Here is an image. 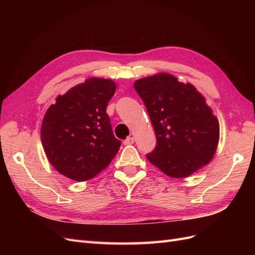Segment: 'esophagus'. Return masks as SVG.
<instances>
[{
  "label": "esophagus",
  "mask_w": 255,
  "mask_h": 255,
  "mask_svg": "<svg viewBox=\"0 0 255 255\" xmlns=\"http://www.w3.org/2000/svg\"><path fill=\"white\" fill-rule=\"evenodd\" d=\"M134 143V138L133 137H128L127 139L123 141V144L128 145V144H133Z\"/></svg>",
  "instance_id": "obj_1"
}]
</instances>
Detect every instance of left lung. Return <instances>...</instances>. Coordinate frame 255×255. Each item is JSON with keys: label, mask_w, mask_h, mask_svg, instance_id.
<instances>
[{"label": "left lung", "mask_w": 255, "mask_h": 255, "mask_svg": "<svg viewBox=\"0 0 255 255\" xmlns=\"http://www.w3.org/2000/svg\"><path fill=\"white\" fill-rule=\"evenodd\" d=\"M155 130L156 145L146 154L168 176L186 177L212 160L219 122L195 86L158 73L134 83Z\"/></svg>", "instance_id": "1"}]
</instances>
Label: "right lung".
Returning <instances> with one entry per match:
<instances>
[{"instance_id": "right-lung-1", "label": "right lung", "mask_w": 255, "mask_h": 255, "mask_svg": "<svg viewBox=\"0 0 255 255\" xmlns=\"http://www.w3.org/2000/svg\"><path fill=\"white\" fill-rule=\"evenodd\" d=\"M116 91L112 80L90 78L56 98L41 125V142L52 166L69 179H92L111 164L121 141L106 107Z\"/></svg>"}]
</instances>
